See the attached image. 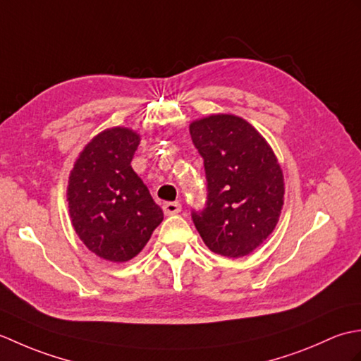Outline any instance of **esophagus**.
Segmentation results:
<instances>
[{
    "mask_svg": "<svg viewBox=\"0 0 361 361\" xmlns=\"http://www.w3.org/2000/svg\"><path fill=\"white\" fill-rule=\"evenodd\" d=\"M163 211L166 216H173V214H178L181 211V204L178 202H167L163 206Z\"/></svg>",
    "mask_w": 361,
    "mask_h": 361,
    "instance_id": "obj_1",
    "label": "esophagus"
}]
</instances>
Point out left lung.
Wrapping results in <instances>:
<instances>
[{"instance_id": "obj_1", "label": "left lung", "mask_w": 361, "mask_h": 361, "mask_svg": "<svg viewBox=\"0 0 361 361\" xmlns=\"http://www.w3.org/2000/svg\"><path fill=\"white\" fill-rule=\"evenodd\" d=\"M190 137L203 158L208 200L192 220L212 252L242 257L255 251L278 224L283 175L257 130L234 114L194 121Z\"/></svg>"}]
</instances>
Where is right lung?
Listing matches in <instances>:
<instances>
[{"label":"right lung","instance_id":"right-lung-1","mask_svg":"<svg viewBox=\"0 0 361 361\" xmlns=\"http://www.w3.org/2000/svg\"><path fill=\"white\" fill-rule=\"evenodd\" d=\"M140 135L104 130L82 150L68 181L71 224L85 247L110 262H127L163 221V209L132 169Z\"/></svg>","mask_w":361,"mask_h":361}]
</instances>
